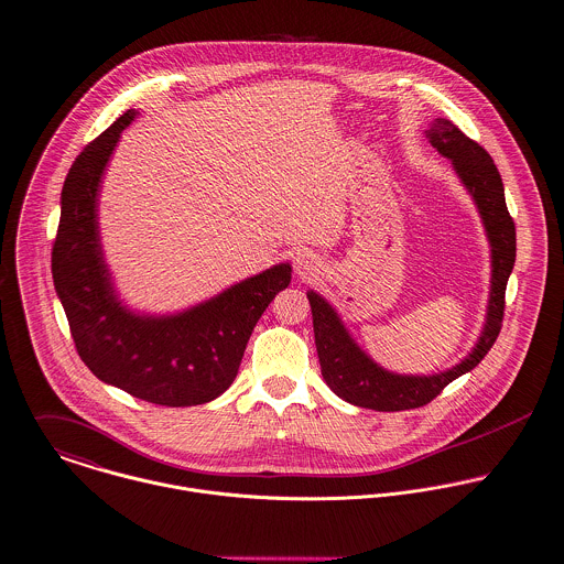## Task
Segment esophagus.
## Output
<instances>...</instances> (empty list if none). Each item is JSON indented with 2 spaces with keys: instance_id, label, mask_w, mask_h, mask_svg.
Returning <instances> with one entry per match:
<instances>
[{
  "instance_id": "obj_1",
  "label": "esophagus",
  "mask_w": 564,
  "mask_h": 564,
  "mask_svg": "<svg viewBox=\"0 0 564 564\" xmlns=\"http://www.w3.org/2000/svg\"><path fill=\"white\" fill-rule=\"evenodd\" d=\"M318 259H316V254H312V252H307V250H303V252H296V257H294V270H296V274L301 276V279H310V276H314V272L318 270Z\"/></svg>"
}]
</instances>
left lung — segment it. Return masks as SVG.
Returning a JSON list of instances; mask_svg holds the SVG:
<instances>
[{"instance_id":"8db88e82","label":"left lung","mask_w":564,"mask_h":564,"mask_svg":"<svg viewBox=\"0 0 564 564\" xmlns=\"http://www.w3.org/2000/svg\"><path fill=\"white\" fill-rule=\"evenodd\" d=\"M432 145L451 159L457 176L470 192L492 248V288L488 318L473 352L447 372L432 377L392 375L366 357L348 338L332 305L316 292H307L314 318V336L321 357V370L327 386L339 399L377 412H401L432 403L453 379L473 370L492 348L501 332L506 310V285L517 257V228L508 214L501 174L490 154L466 137L451 119H436L425 130Z\"/></svg>"}]
</instances>
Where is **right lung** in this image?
I'll list each match as a JSON object with an SVG mask.
<instances>
[{"label":"right lung","instance_id":"obj_1","mask_svg":"<svg viewBox=\"0 0 564 564\" xmlns=\"http://www.w3.org/2000/svg\"><path fill=\"white\" fill-rule=\"evenodd\" d=\"M132 117V109L121 115L69 167L52 246L54 288L76 350L100 381L154 405H203L235 381L257 321L290 285L292 268L274 265L178 316L126 312L102 261L96 196L119 132Z\"/></svg>","mask_w":564,"mask_h":564}]
</instances>
